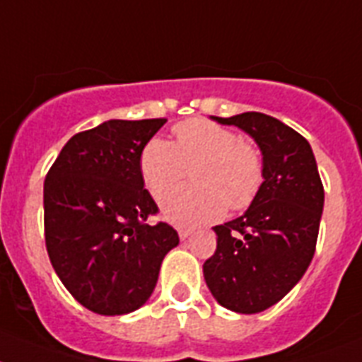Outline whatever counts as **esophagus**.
Masks as SVG:
<instances>
[{
  "instance_id": "obj_1",
  "label": "esophagus",
  "mask_w": 362,
  "mask_h": 362,
  "mask_svg": "<svg viewBox=\"0 0 362 362\" xmlns=\"http://www.w3.org/2000/svg\"><path fill=\"white\" fill-rule=\"evenodd\" d=\"M177 233H179V238H181V240H185V238H188L190 235H192V229H190V228H179Z\"/></svg>"
}]
</instances>
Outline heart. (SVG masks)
Listing matches in <instances>:
<instances>
[{
	"label": "heart",
	"instance_id": "obj_1",
	"mask_svg": "<svg viewBox=\"0 0 362 362\" xmlns=\"http://www.w3.org/2000/svg\"><path fill=\"white\" fill-rule=\"evenodd\" d=\"M175 142L148 140L140 151L139 170L155 199L166 194L194 169V187L180 189L163 202L170 222L196 226L252 205L264 183V159L235 131L205 118L174 125Z\"/></svg>",
	"mask_w": 362,
	"mask_h": 362
}]
</instances>
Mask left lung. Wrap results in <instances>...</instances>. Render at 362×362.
Listing matches in <instances>:
<instances>
[{
	"instance_id": "left-lung-1",
	"label": "left lung",
	"mask_w": 362,
	"mask_h": 362,
	"mask_svg": "<svg viewBox=\"0 0 362 362\" xmlns=\"http://www.w3.org/2000/svg\"><path fill=\"white\" fill-rule=\"evenodd\" d=\"M214 120L252 134L264 183L246 213L216 226V252L203 264L211 294L242 315L285 298L309 268L324 209V185L309 142L274 116L242 112Z\"/></svg>"
}]
</instances>
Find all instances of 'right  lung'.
Returning <instances> with one entry per match:
<instances>
[{"mask_svg": "<svg viewBox=\"0 0 362 362\" xmlns=\"http://www.w3.org/2000/svg\"><path fill=\"white\" fill-rule=\"evenodd\" d=\"M166 124L109 120L74 134L44 181V237L57 276L81 305L105 316L148 301L164 255L179 244L140 177L144 144Z\"/></svg>", "mask_w": 362, "mask_h": 362, "instance_id": "right-lung-1", "label": "right lung"}]
</instances>
